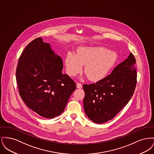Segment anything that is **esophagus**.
<instances>
[{"label": "esophagus", "instance_id": "obj_1", "mask_svg": "<svg viewBox=\"0 0 154 154\" xmlns=\"http://www.w3.org/2000/svg\"><path fill=\"white\" fill-rule=\"evenodd\" d=\"M76 87H77V88H82V85L80 83H79V82H77V83L76 84Z\"/></svg>", "mask_w": 154, "mask_h": 154}]
</instances>
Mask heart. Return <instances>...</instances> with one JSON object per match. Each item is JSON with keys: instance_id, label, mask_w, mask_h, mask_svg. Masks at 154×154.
Segmentation results:
<instances>
[{"instance_id": "obj_1", "label": "heart", "mask_w": 154, "mask_h": 154, "mask_svg": "<svg viewBox=\"0 0 154 154\" xmlns=\"http://www.w3.org/2000/svg\"><path fill=\"white\" fill-rule=\"evenodd\" d=\"M117 53L100 46L80 47L77 54L69 52L66 56L67 72L70 76L80 73L82 65L88 79L99 81L109 73L117 60Z\"/></svg>"}]
</instances>
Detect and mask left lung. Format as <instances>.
<instances>
[{
  "instance_id": "1",
  "label": "left lung",
  "mask_w": 154,
  "mask_h": 154,
  "mask_svg": "<svg viewBox=\"0 0 154 154\" xmlns=\"http://www.w3.org/2000/svg\"><path fill=\"white\" fill-rule=\"evenodd\" d=\"M136 59L131 52L110 75L95 84H84V109L89 119L103 124L112 119L128 104L137 82Z\"/></svg>"
}]
</instances>
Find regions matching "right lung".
Masks as SVG:
<instances>
[{"mask_svg": "<svg viewBox=\"0 0 154 154\" xmlns=\"http://www.w3.org/2000/svg\"><path fill=\"white\" fill-rule=\"evenodd\" d=\"M62 58L42 37L31 42L22 52L17 67L20 95L26 105L39 116L53 118L61 114L75 83L62 73Z\"/></svg>", "mask_w": 154, "mask_h": 154, "instance_id": "obj_1", "label": "right lung"}]
</instances>
